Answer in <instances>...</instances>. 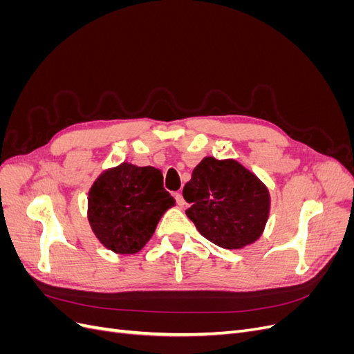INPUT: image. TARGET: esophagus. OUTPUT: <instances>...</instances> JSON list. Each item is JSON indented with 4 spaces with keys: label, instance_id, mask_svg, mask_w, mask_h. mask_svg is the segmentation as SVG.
<instances>
[{
    "label": "esophagus",
    "instance_id": "esophagus-1",
    "mask_svg": "<svg viewBox=\"0 0 354 354\" xmlns=\"http://www.w3.org/2000/svg\"><path fill=\"white\" fill-rule=\"evenodd\" d=\"M174 198H176V201H177V205H178V207H183V205H185V198H183V195L180 194V192H176Z\"/></svg>",
    "mask_w": 354,
    "mask_h": 354
}]
</instances>
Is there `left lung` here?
Instances as JSON below:
<instances>
[{"label":"left lung","instance_id":"8db88e82","mask_svg":"<svg viewBox=\"0 0 354 354\" xmlns=\"http://www.w3.org/2000/svg\"><path fill=\"white\" fill-rule=\"evenodd\" d=\"M186 216L203 238L241 250L261 236L270 212L263 181L234 159L203 158L183 189Z\"/></svg>","mask_w":354,"mask_h":354}]
</instances>
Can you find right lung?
<instances>
[{"label":"right lung","instance_id":"add662e5","mask_svg":"<svg viewBox=\"0 0 354 354\" xmlns=\"http://www.w3.org/2000/svg\"><path fill=\"white\" fill-rule=\"evenodd\" d=\"M176 205L160 169L122 162L88 192V221L95 238L116 254H136L152 238L164 212Z\"/></svg>","mask_w":354,"mask_h":354}]
</instances>
